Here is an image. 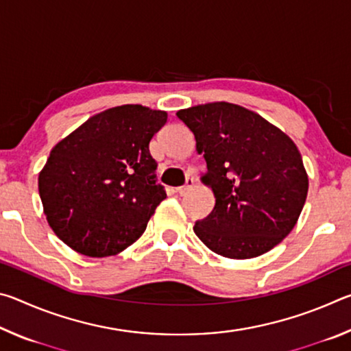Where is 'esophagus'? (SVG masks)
Instances as JSON below:
<instances>
[{"instance_id": "1", "label": "esophagus", "mask_w": 351, "mask_h": 351, "mask_svg": "<svg viewBox=\"0 0 351 351\" xmlns=\"http://www.w3.org/2000/svg\"><path fill=\"white\" fill-rule=\"evenodd\" d=\"M195 186V178H187V181H186V184H184V186H181V187H178L176 189V192L181 195V197H184V195H187L190 190H192V187Z\"/></svg>"}]
</instances>
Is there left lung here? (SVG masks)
Listing matches in <instances>:
<instances>
[{
  "instance_id": "obj_1",
  "label": "left lung",
  "mask_w": 351,
  "mask_h": 351,
  "mask_svg": "<svg viewBox=\"0 0 351 351\" xmlns=\"http://www.w3.org/2000/svg\"><path fill=\"white\" fill-rule=\"evenodd\" d=\"M176 116L204 153L203 182L215 195V207L195 223V234L228 258L271 251L293 230L308 193L294 142L257 112L228 102L192 106Z\"/></svg>"
}]
</instances>
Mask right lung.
I'll return each mask as SVG.
<instances>
[{"label":"right lung","instance_id":"right-lung-1","mask_svg":"<svg viewBox=\"0 0 351 351\" xmlns=\"http://www.w3.org/2000/svg\"><path fill=\"white\" fill-rule=\"evenodd\" d=\"M165 122V111L116 106L52 148L38 192L47 223L64 245L88 257H108L144 234L167 197L148 150Z\"/></svg>","mask_w":351,"mask_h":351}]
</instances>
